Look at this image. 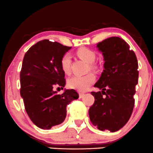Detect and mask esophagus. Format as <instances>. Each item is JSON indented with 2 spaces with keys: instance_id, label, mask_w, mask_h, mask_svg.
Instances as JSON below:
<instances>
[{
  "instance_id": "34e87169",
  "label": "esophagus",
  "mask_w": 153,
  "mask_h": 153,
  "mask_svg": "<svg viewBox=\"0 0 153 153\" xmlns=\"http://www.w3.org/2000/svg\"><path fill=\"white\" fill-rule=\"evenodd\" d=\"M85 94L83 93H80L79 94V97L80 98H82V97H83V96H84Z\"/></svg>"
}]
</instances>
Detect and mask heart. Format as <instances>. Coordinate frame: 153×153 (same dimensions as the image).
<instances>
[{"instance_id": "obj_1", "label": "heart", "mask_w": 153, "mask_h": 153, "mask_svg": "<svg viewBox=\"0 0 153 153\" xmlns=\"http://www.w3.org/2000/svg\"><path fill=\"white\" fill-rule=\"evenodd\" d=\"M77 54L80 59L89 64L90 69H95L96 66L94 65L96 59V53L92 50L87 48H80L77 51ZM60 66L62 70L65 74H69L71 70V56L69 53H66L62 57L60 61ZM95 76L94 74L88 73L83 76L71 77L68 80V85L69 88L75 89L78 91H85L88 89L91 85L95 81Z\"/></svg>"}]
</instances>
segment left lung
Here are the masks:
<instances>
[{
	"label": "left lung",
	"mask_w": 153,
	"mask_h": 153,
	"mask_svg": "<svg viewBox=\"0 0 153 153\" xmlns=\"http://www.w3.org/2000/svg\"><path fill=\"white\" fill-rule=\"evenodd\" d=\"M104 57V70L91 92L94 105L88 110L90 120L99 130L115 132L128 121L134 106L138 83V62L134 51L119 37H111L97 44Z\"/></svg>",
	"instance_id": "1"
}]
</instances>
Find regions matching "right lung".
<instances>
[{"instance_id": "add662e5", "label": "right lung", "mask_w": 153, "mask_h": 153, "mask_svg": "<svg viewBox=\"0 0 153 153\" xmlns=\"http://www.w3.org/2000/svg\"><path fill=\"white\" fill-rule=\"evenodd\" d=\"M71 47L43 40L33 45L25 54L20 72V94L30 120L42 129L61 124L67 115V106L78 100L74 89L62 94L53 90L58 84L65 85V73L60 61Z\"/></svg>"}]
</instances>
